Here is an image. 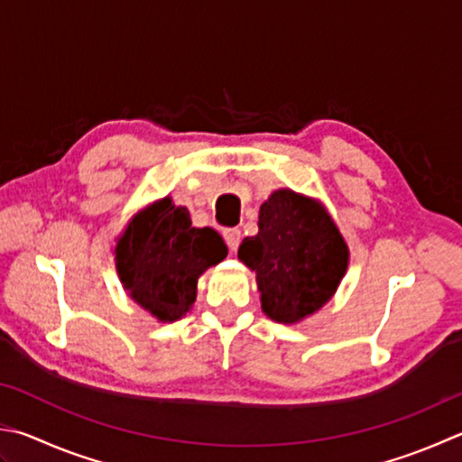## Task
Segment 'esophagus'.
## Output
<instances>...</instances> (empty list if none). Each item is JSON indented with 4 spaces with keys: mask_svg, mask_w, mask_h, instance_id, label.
Instances as JSON below:
<instances>
[{
    "mask_svg": "<svg viewBox=\"0 0 462 462\" xmlns=\"http://www.w3.org/2000/svg\"><path fill=\"white\" fill-rule=\"evenodd\" d=\"M223 237H225V243H227L229 251H237L239 243H241V231L239 229H225Z\"/></svg>",
    "mask_w": 462,
    "mask_h": 462,
    "instance_id": "34e87169",
    "label": "esophagus"
}]
</instances>
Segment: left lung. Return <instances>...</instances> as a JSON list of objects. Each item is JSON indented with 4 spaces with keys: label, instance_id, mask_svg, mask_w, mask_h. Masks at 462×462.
Here are the masks:
<instances>
[{
    "label": "left lung",
    "instance_id": "1",
    "mask_svg": "<svg viewBox=\"0 0 462 462\" xmlns=\"http://www.w3.org/2000/svg\"><path fill=\"white\" fill-rule=\"evenodd\" d=\"M254 269L261 310L295 324L332 298L347 267V247L324 208L293 190H275L259 208V233L239 247Z\"/></svg>",
    "mask_w": 462,
    "mask_h": 462
}]
</instances>
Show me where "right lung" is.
<instances>
[{
	"mask_svg": "<svg viewBox=\"0 0 462 462\" xmlns=\"http://www.w3.org/2000/svg\"><path fill=\"white\" fill-rule=\"evenodd\" d=\"M227 257L211 227H190L189 211L171 199L134 217L116 245L120 282L130 298L161 321L179 319L195 303L197 280Z\"/></svg>",
	"mask_w": 462,
	"mask_h": 462,
	"instance_id": "add662e5",
	"label": "right lung"
}]
</instances>
